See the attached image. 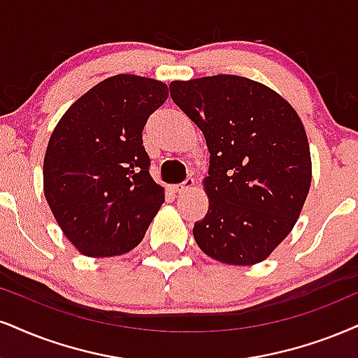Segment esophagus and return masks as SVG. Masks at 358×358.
Here are the masks:
<instances>
[{"label":"esophagus","instance_id":"esophagus-1","mask_svg":"<svg viewBox=\"0 0 358 358\" xmlns=\"http://www.w3.org/2000/svg\"><path fill=\"white\" fill-rule=\"evenodd\" d=\"M192 187H194V179L187 178L182 184H174V186H169V191L174 194H180V192H186L187 189H192Z\"/></svg>","mask_w":358,"mask_h":358}]
</instances>
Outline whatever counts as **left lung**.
I'll return each mask as SVG.
<instances>
[{
	"label": "left lung",
	"mask_w": 358,
	"mask_h": 358,
	"mask_svg": "<svg viewBox=\"0 0 358 358\" xmlns=\"http://www.w3.org/2000/svg\"><path fill=\"white\" fill-rule=\"evenodd\" d=\"M171 98L202 131L209 171L201 250L229 266H254L292 231L312 182L299 114L279 92L234 74L172 81Z\"/></svg>",
	"instance_id": "1"
}]
</instances>
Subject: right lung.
<instances>
[{"mask_svg":"<svg viewBox=\"0 0 358 358\" xmlns=\"http://www.w3.org/2000/svg\"><path fill=\"white\" fill-rule=\"evenodd\" d=\"M167 96V85L157 79L116 74L85 92L52 131L44 197L83 255L129 252L164 202V187L149 174L143 129Z\"/></svg>","mask_w":358,"mask_h":358,"instance_id":"right-lung-1","label":"right lung"}]
</instances>
